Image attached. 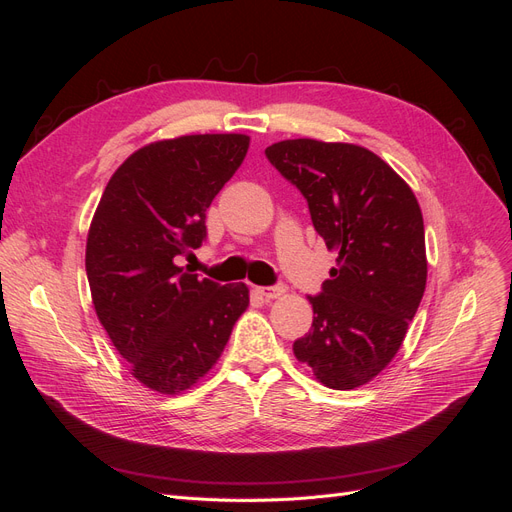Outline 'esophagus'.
Listing matches in <instances>:
<instances>
[{
  "instance_id": "obj_1",
  "label": "esophagus",
  "mask_w": 512,
  "mask_h": 512,
  "mask_svg": "<svg viewBox=\"0 0 512 512\" xmlns=\"http://www.w3.org/2000/svg\"><path fill=\"white\" fill-rule=\"evenodd\" d=\"M286 292V288L284 286H269V288H256V294L260 299H265V301H273V299H280L282 294Z\"/></svg>"
}]
</instances>
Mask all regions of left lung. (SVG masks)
Segmentation results:
<instances>
[{
  "mask_svg": "<svg viewBox=\"0 0 512 512\" xmlns=\"http://www.w3.org/2000/svg\"><path fill=\"white\" fill-rule=\"evenodd\" d=\"M307 198L318 235L337 252L299 363L335 391L374 380L404 344L427 284L423 213L410 185L374 151L290 138L265 149Z\"/></svg>",
  "mask_w": 512,
  "mask_h": 512,
  "instance_id": "8db88e82",
  "label": "left lung"
}]
</instances>
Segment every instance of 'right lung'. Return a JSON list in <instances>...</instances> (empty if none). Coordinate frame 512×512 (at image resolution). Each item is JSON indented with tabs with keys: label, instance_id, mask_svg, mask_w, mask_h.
I'll use <instances>...</instances> for the list:
<instances>
[{
	"label": "right lung",
	"instance_id": "add662e5",
	"mask_svg": "<svg viewBox=\"0 0 512 512\" xmlns=\"http://www.w3.org/2000/svg\"><path fill=\"white\" fill-rule=\"evenodd\" d=\"M250 149L247 134H188L134 151L108 179L87 232L85 269L106 335L147 389L203 380L250 305L245 284L183 271L207 209Z\"/></svg>",
	"mask_w": 512,
	"mask_h": 512
}]
</instances>
